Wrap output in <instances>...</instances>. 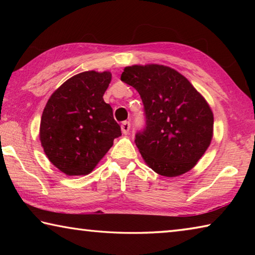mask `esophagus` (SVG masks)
<instances>
[{
	"label": "esophagus",
	"mask_w": 255,
	"mask_h": 255,
	"mask_svg": "<svg viewBox=\"0 0 255 255\" xmlns=\"http://www.w3.org/2000/svg\"><path fill=\"white\" fill-rule=\"evenodd\" d=\"M122 130H123V132L125 133V135H127V133L129 132V130H130V123H129V122H124L122 124Z\"/></svg>",
	"instance_id": "1"
}]
</instances>
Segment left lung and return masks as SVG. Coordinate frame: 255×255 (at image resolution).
<instances>
[{"mask_svg":"<svg viewBox=\"0 0 255 255\" xmlns=\"http://www.w3.org/2000/svg\"><path fill=\"white\" fill-rule=\"evenodd\" d=\"M122 81L143 101L146 124L135 143L147 165L169 178L191 170L213 138L214 115L204 97L179 72L157 64L125 67Z\"/></svg>","mask_w":255,"mask_h":255,"instance_id":"8db88e82","label":"left lung"}]
</instances>
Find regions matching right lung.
Returning a JSON list of instances; mask_svg holds the SVG:
<instances>
[{
	"label": "right lung",
	"instance_id": "right-lung-1",
	"mask_svg": "<svg viewBox=\"0 0 255 255\" xmlns=\"http://www.w3.org/2000/svg\"><path fill=\"white\" fill-rule=\"evenodd\" d=\"M109 72H83L51 94L40 122V141L49 161L66 175L91 173L122 136L112 108L103 100Z\"/></svg>",
	"mask_w": 255,
	"mask_h": 255
}]
</instances>
